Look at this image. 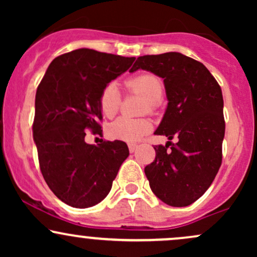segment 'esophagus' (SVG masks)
<instances>
[{"instance_id":"34e87169","label":"esophagus","mask_w":257,"mask_h":257,"mask_svg":"<svg viewBox=\"0 0 257 257\" xmlns=\"http://www.w3.org/2000/svg\"><path fill=\"white\" fill-rule=\"evenodd\" d=\"M128 147H129V151H131V153H133V152L137 151L138 145H137V144H129Z\"/></svg>"}]
</instances>
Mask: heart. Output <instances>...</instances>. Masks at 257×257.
<instances>
[{
	"mask_svg": "<svg viewBox=\"0 0 257 257\" xmlns=\"http://www.w3.org/2000/svg\"><path fill=\"white\" fill-rule=\"evenodd\" d=\"M131 90L141 94L147 99L150 110L155 108L156 104L163 95V84L155 75L141 73L125 82ZM100 108L106 117H113L118 112L120 105V91L116 82H110L105 85L100 94ZM152 131V122L150 119H133L128 117H119L108 125L107 133L112 139L137 143Z\"/></svg>",
	"mask_w": 257,
	"mask_h": 257,
	"instance_id": "1",
	"label": "heart"
}]
</instances>
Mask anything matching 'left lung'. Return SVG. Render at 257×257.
<instances>
[{
	"instance_id": "obj_1",
	"label": "left lung",
	"mask_w": 257,
	"mask_h": 257,
	"mask_svg": "<svg viewBox=\"0 0 257 257\" xmlns=\"http://www.w3.org/2000/svg\"><path fill=\"white\" fill-rule=\"evenodd\" d=\"M139 69L163 78L166 88L168 105L155 134L178 139L155 146L146 178L162 202L187 206L210 187L222 162V91L204 65L178 52L139 57L131 72Z\"/></svg>"
}]
</instances>
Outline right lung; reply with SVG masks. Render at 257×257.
<instances>
[{
    "mask_svg": "<svg viewBox=\"0 0 257 257\" xmlns=\"http://www.w3.org/2000/svg\"><path fill=\"white\" fill-rule=\"evenodd\" d=\"M135 58L79 48L52 61L35 99L34 141L47 185L61 202L89 208L107 196L129 156L125 143L89 145L85 132L100 131V94Z\"/></svg>",
    "mask_w": 257,
    "mask_h": 257,
    "instance_id": "obj_1",
    "label": "right lung"
}]
</instances>
